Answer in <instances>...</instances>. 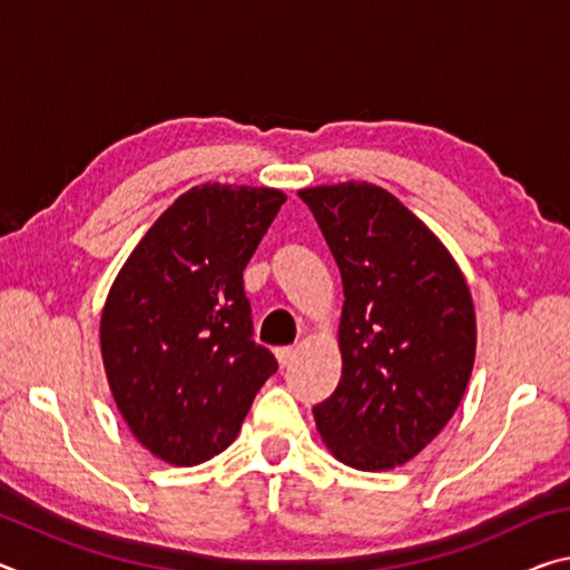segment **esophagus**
<instances>
[{"mask_svg": "<svg viewBox=\"0 0 570 570\" xmlns=\"http://www.w3.org/2000/svg\"><path fill=\"white\" fill-rule=\"evenodd\" d=\"M274 354H276V360H278V364L282 366H288L294 362V356H296V350L294 346H276L274 350Z\"/></svg>", "mask_w": 570, "mask_h": 570, "instance_id": "obj_1", "label": "esophagus"}]
</instances>
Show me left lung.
I'll use <instances>...</instances> for the list:
<instances>
[{
    "mask_svg": "<svg viewBox=\"0 0 570 570\" xmlns=\"http://www.w3.org/2000/svg\"><path fill=\"white\" fill-rule=\"evenodd\" d=\"M342 274V380L314 407L344 465L400 468L455 414L475 364V306L445 244L364 180L298 190Z\"/></svg>",
    "mask_w": 570,
    "mask_h": 570,
    "instance_id": "left-lung-1",
    "label": "left lung"
}]
</instances>
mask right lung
Returning a JSON list of instances; mask_svg holds the SVG:
<instances>
[{"instance_id":"obj_1","label":"right lung","mask_w":570,"mask_h":570,"mask_svg":"<svg viewBox=\"0 0 570 570\" xmlns=\"http://www.w3.org/2000/svg\"><path fill=\"white\" fill-rule=\"evenodd\" d=\"M284 200L278 188H190L115 276L100 316L105 374L135 440L163 462L224 452L278 370L250 340L244 268Z\"/></svg>"}]
</instances>
